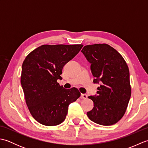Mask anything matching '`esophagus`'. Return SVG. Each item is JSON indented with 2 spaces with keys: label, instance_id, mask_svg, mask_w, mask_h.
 Wrapping results in <instances>:
<instances>
[{
  "label": "esophagus",
  "instance_id": "1",
  "mask_svg": "<svg viewBox=\"0 0 148 148\" xmlns=\"http://www.w3.org/2000/svg\"><path fill=\"white\" fill-rule=\"evenodd\" d=\"M81 99H87V95H86V94H81Z\"/></svg>",
  "mask_w": 148,
  "mask_h": 148
}]
</instances>
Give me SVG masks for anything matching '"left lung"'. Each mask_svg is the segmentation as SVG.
Segmentation results:
<instances>
[{
    "instance_id": "8db88e82",
    "label": "left lung",
    "mask_w": 148,
    "mask_h": 148,
    "mask_svg": "<svg viewBox=\"0 0 148 148\" xmlns=\"http://www.w3.org/2000/svg\"><path fill=\"white\" fill-rule=\"evenodd\" d=\"M81 52L90 63V69L100 84L99 91L88 98L93 108L87 112L90 120L97 124L112 125L123 116L131 96L129 69L122 56L106 44L84 46Z\"/></svg>"
}]
</instances>
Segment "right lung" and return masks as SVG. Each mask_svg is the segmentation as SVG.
Returning <instances> with one entry per match:
<instances>
[{"label": "right lung", "instance_id": "add662e5", "mask_svg": "<svg viewBox=\"0 0 148 148\" xmlns=\"http://www.w3.org/2000/svg\"><path fill=\"white\" fill-rule=\"evenodd\" d=\"M83 46L42 45L28 55L22 65L21 84L30 114L37 121L55 126L65 120L69 106L81 95L76 88L65 89L56 82L62 69Z\"/></svg>", "mask_w": 148, "mask_h": 148}]
</instances>
